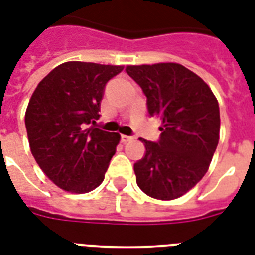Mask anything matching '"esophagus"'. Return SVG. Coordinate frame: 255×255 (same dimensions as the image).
I'll use <instances>...</instances> for the list:
<instances>
[{"label": "esophagus", "mask_w": 255, "mask_h": 255, "mask_svg": "<svg viewBox=\"0 0 255 255\" xmlns=\"http://www.w3.org/2000/svg\"><path fill=\"white\" fill-rule=\"evenodd\" d=\"M120 139H122V143H128V141H131L132 140V137L131 136H127V135H122V137H120Z\"/></svg>", "instance_id": "obj_1"}]
</instances>
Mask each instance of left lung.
<instances>
[{
	"mask_svg": "<svg viewBox=\"0 0 255 255\" xmlns=\"http://www.w3.org/2000/svg\"><path fill=\"white\" fill-rule=\"evenodd\" d=\"M147 96L148 112L161 120L160 140L140 139L143 159L133 165L144 193L169 201L181 197L208 172L220 140V107L210 87L178 63L127 66Z\"/></svg>",
	"mask_w": 255,
	"mask_h": 255,
	"instance_id": "left-lung-1",
	"label": "left lung"
}]
</instances>
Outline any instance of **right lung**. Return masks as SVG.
<instances>
[{
    "mask_svg": "<svg viewBox=\"0 0 255 255\" xmlns=\"http://www.w3.org/2000/svg\"><path fill=\"white\" fill-rule=\"evenodd\" d=\"M123 69L65 62L34 90L25 114L30 151L43 173L61 189L87 193L104 180L120 135L94 124L99 119L106 83Z\"/></svg>",
    "mask_w": 255,
    "mask_h": 255,
    "instance_id": "1",
    "label": "right lung"
}]
</instances>
